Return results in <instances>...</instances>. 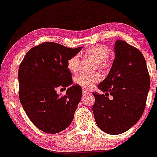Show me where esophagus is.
I'll use <instances>...</instances> for the list:
<instances>
[{
	"mask_svg": "<svg viewBox=\"0 0 157 157\" xmlns=\"http://www.w3.org/2000/svg\"><path fill=\"white\" fill-rule=\"evenodd\" d=\"M82 93H83V94H89V91H88V90H86V89H83Z\"/></svg>",
	"mask_w": 157,
	"mask_h": 157,
	"instance_id": "34e87169",
	"label": "esophagus"
}]
</instances>
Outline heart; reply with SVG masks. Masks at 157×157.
Returning <instances> with one entry per match:
<instances>
[{
  "label": "heart",
  "mask_w": 157,
  "mask_h": 157,
  "mask_svg": "<svg viewBox=\"0 0 157 157\" xmlns=\"http://www.w3.org/2000/svg\"><path fill=\"white\" fill-rule=\"evenodd\" d=\"M109 49L101 45H95L88 48L84 51V54L95 60L101 67L104 68L106 65V60L109 56ZM79 56L74 55L68 59L67 61V68L71 73H75L78 70L79 66ZM101 79V76L98 73L94 74H85L79 73L75 76L74 81L83 88L90 89Z\"/></svg>",
  "instance_id": "obj_1"
}]
</instances>
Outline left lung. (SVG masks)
<instances>
[{"instance_id":"8db88e82","label":"left lung","mask_w":157,"mask_h":157,"mask_svg":"<svg viewBox=\"0 0 157 157\" xmlns=\"http://www.w3.org/2000/svg\"><path fill=\"white\" fill-rule=\"evenodd\" d=\"M115 59L108 76L98 85L105 94L94 92L92 110L100 129L109 134L126 132L143 114L150 78L141 51L126 41L115 44ZM112 95L111 100L108 96Z\"/></svg>"}]
</instances>
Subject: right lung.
Listing matches in <instances>:
<instances>
[{"instance_id":"1","label":"right lung","mask_w":157,"mask_h":157,"mask_svg":"<svg viewBox=\"0 0 157 157\" xmlns=\"http://www.w3.org/2000/svg\"><path fill=\"white\" fill-rule=\"evenodd\" d=\"M81 48L44 42L30 49L19 66V99L28 117L42 132L56 134L73 121L82 89L71 85L67 61ZM68 86L65 96L56 94L58 88Z\"/></svg>"}]
</instances>
